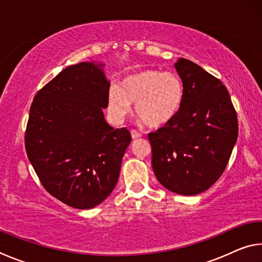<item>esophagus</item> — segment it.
<instances>
[{"label":"esophagus","mask_w":262,"mask_h":262,"mask_svg":"<svg viewBox=\"0 0 262 262\" xmlns=\"http://www.w3.org/2000/svg\"><path fill=\"white\" fill-rule=\"evenodd\" d=\"M130 135H132V139L133 140H136V139H140V137H142V135H141V133H139L137 130H130Z\"/></svg>","instance_id":"esophagus-1"}]
</instances>
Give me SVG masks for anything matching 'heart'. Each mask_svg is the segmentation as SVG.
I'll return each instance as SVG.
<instances>
[{
  "instance_id": "heart-1",
  "label": "heart",
  "mask_w": 262,
  "mask_h": 262,
  "mask_svg": "<svg viewBox=\"0 0 262 262\" xmlns=\"http://www.w3.org/2000/svg\"><path fill=\"white\" fill-rule=\"evenodd\" d=\"M184 99V84L174 73L144 69L123 77L108 92L107 110L114 123H121L135 104V113L145 125H166L179 112Z\"/></svg>"
}]
</instances>
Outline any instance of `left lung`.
<instances>
[{
  "label": "left lung",
  "mask_w": 262,
  "mask_h": 262,
  "mask_svg": "<svg viewBox=\"0 0 262 262\" xmlns=\"http://www.w3.org/2000/svg\"><path fill=\"white\" fill-rule=\"evenodd\" d=\"M174 68L184 99L176 117L149 134L152 170L166 189L196 195L227 167L238 137L237 114L220 79L187 59H179Z\"/></svg>",
  "instance_id": "obj_1"
}]
</instances>
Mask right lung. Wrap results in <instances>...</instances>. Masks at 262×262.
Masks as SVG:
<instances>
[{
  "label": "right lung",
  "instance_id": "add662e5",
  "mask_svg": "<svg viewBox=\"0 0 262 262\" xmlns=\"http://www.w3.org/2000/svg\"><path fill=\"white\" fill-rule=\"evenodd\" d=\"M104 63L69 66L38 91L25 133L29 161L57 200L91 209L112 193L132 141L105 120L110 81Z\"/></svg>",
  "mask_w": 262,
  "mask_h": 262
}]
</instances>
